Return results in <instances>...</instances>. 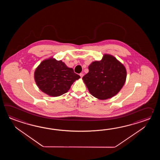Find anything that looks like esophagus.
I'll return each mask as SVG.
<instances>
[{
	"label": "esophagus",
	"mask_w": 160,
	"mask_h": 160,
	"mask_svg": "<svg viewBox=\"0 0 160 160\" xmlns=\"http://www.w3.org/2000/svg\"><path fill=\"white\" fill-rule=\"evenodd\" d=\"M79 75H80V77H81V78H82V77H83V75H84V74H83V73H80V74H79Z\"/></svg>",
	"instance_id": "esophagus-1"
}]
</instances>
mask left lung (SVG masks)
<instances>
[{
  "mask_svg": "<svg viewBox=\"0 0 160 160\" xmlns=\"http://www.w3.org/2000/svg\"><path fill=\"white\" fill-rule=\"evenodd\" d=\"M126 70L122 63L112 55L105 54L100 61L92 62L88 72L82 79L90 93L104 100L118 94L126 79Z\"/></svg>",
  "mask_w": 160,
  "mask_h": 160,
  "instance_id": "1",
  "label": "left lung"
}]
</instances>
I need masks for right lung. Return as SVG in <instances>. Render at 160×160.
I'll return each mask as SVG.
<instances>
[{"label":"right lung","mask_w":160,"mask_h":160,"mask_svg":"<svg viewBox=\"0 0 160 160\" xmlns=\"http://www.w3.org/2000/svg\"><path fill=\"white\" fill-rule=\"evenodd\" d=\"M80 78L73 69L53 57L44 59L34 72L38 87L51 97H58L68 92L72 84Z\"/></svg>","instance_id":"add662e5"}]
</instances>
